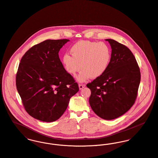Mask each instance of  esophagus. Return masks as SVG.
I'll return each instance as SVG.
<instances>
[{"label":"esophagus","mask_w":158,"mask_h":158,"mask_svg":"<svg viewBox=\"0 0 158 158\" xmlns=\"http://www.w3.org/2000/svg\"><path fill=\"white\" fill-rule=\"evenodd\" d=\"M85 86V85H84V84H79V88L81 90V89H82Z\"/></svg>","instance_id":"1"}]
</instances>
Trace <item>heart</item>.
I'll use <instances>...</instances> for the list:
<instances>
[{
    "mask_svg": "<svg viewBox=\"0 0 158 158\" xmlns=\"http://www.w3.org/2000/svg\"><path fill=\"white\" fill-rule=\"evenodd\" d=\"M70 53L65 54L62 63L65 70L74 76L81 68V73L77 77L79 82H84L92 77L96 79L106 71L111 59V50L104 43L82 40L70 48Z\"/></svg>",
    "mask_w": 158,
    "mask_h": 158,
    "instance_id": "heart-1",
    "label": "heart"
}]
</instances>
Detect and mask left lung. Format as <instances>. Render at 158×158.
Listing matches in <instances>:
<instances>
[{"mask_svg": "<svg viewBox=\"0 0 158 158\" xmlns=\"http://www.w3.org/2000/svg\"><path fill=\"white\" fill-rule=\"evenodd\" d=\"M112 49L109 66L103 74L89 83V103L105 120L117 118L133 106L141 80L139 67L132 52L112 39H106Z\"/></svg>", "mask_w": 158, "mask_h": 158, "instance_id": "left-lung-1", "label": "left lung"}]
</instances>
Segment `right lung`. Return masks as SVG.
<instances>
[{"label": "right lung", "mask_w": 158, "mask_h": 158, "mask_svg": "<svg viewBox=\"0 0 158 158\" xmlns=\"http://www.w3.org/2000/svg\"><path fill=\"white\" fill-rule=\"evenodd\" d=\"M67 39L47 40L29 49L21 59L16 86L26 112L36 120L53 122L67 109L79 91L65 70L59 51Z\"/></svg>", "instance_id": "obj_1"}]
</instances>
